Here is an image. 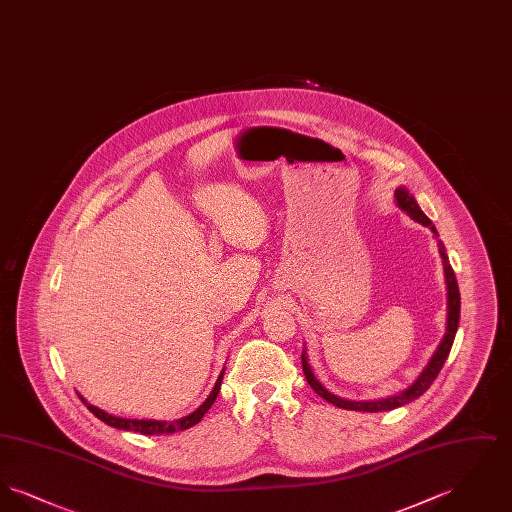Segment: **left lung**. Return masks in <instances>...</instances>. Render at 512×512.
<instances>
[{"label": "left lung", "mask_w": 512, "mask_h": 512, "mask_svg": "<svg viewBox=\"0 0 512 512\" xmlns=\"http://www.w3.org/2000/svg\"><path fill=\"white\" fill-rule=\"evenodd\" d=\"M395 199H397V205L411 217V219L420 222L422 226H428L436 236H438V230L436 226L432 224V220L428 219L422 209L418 207V203L414 201L413 195L409 194L405 188H399L395 190ZM439 255L443 259V268H445V280H447V332H445V338L439 343L438 351L434 353L432 361L428 363V366L422 370V374L416 378L411 388H407L393 397L388 399H380V401H347V399H340L336 397L334 393H330L328 390H324V386L318 382L311 370V366L307 363V357L305 353L301 355V363H303V372H305V378L309 382V386L313 390L317 391L318 395L322 399H326L328 403L341 407V409H349V411H365V413H380V411H391V409H397V407H403L407 403L414 401L416 397H420L424 391L428 390L432 386V382L438 378L439 370L445 363V359L449 357V351L453 347V341H455V334H457V328H459V317H461V295H459V284H457V278H455V272L449 265V257L445 253V245L441 240H438Z\"/></svg>", "instance_id": "obj_1"}]
</instances>
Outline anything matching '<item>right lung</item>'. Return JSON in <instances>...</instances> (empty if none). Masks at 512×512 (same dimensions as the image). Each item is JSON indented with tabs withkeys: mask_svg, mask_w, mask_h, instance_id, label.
<instances>
[{
	"mask_svg": "<svg viewBox=\"0 0 512 512\" xmlns=\"http://www.w3.org/2000/svg\"><path fill=\"white\" fill-rule=\"evenodd\" d=\"M222 374H224V372H220L219 380H217L215 388L209 393V397L205 399V403H203L199 409H195L194 413L188 414V416H182V418H178V420H171V422H167V420H136V418L113 416V414L105 413V411H101L98 407L86 403V399H84L82 395H78V397L84 401V405H88V409L96 414L101 422H105V424H109V426H113V428L128 430V432H138V434H144V436L174 434V432H182V430L192 428L194 424H197V422L203 418V414L211 409V405L215 403V399H217V395H219Z\"/></svg>",
	"mask_w": 512,
	"mask_h": 512,
	"instance_id": "obj_1",
	"label": "right lung"
}]
</instances>
